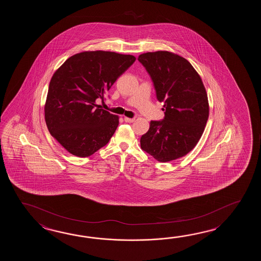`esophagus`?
I'll use <instances>...</instances> for the list:
<instances>
[{
  "mask_svg": "<svg viewBox=\"0 0 261 261\" xmlns=\"http://www.w3.org/2000/svg\"><path fill=\"white\" fill-rule=\"evenodd\" d=\"M124 120H125L126 122L132 123L135 120V118H134V117H133V118H129V117H124Z\"/></svg>",
  "mask_w": 261,
  "mask_h": 261,
  "instance_id": "esophagus-1",
  "label": "esophagus"
}]
</instances>
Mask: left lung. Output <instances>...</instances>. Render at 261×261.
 Returning a JSON list of instances; mask_svg holds the SVG:
<instances>
[{"instance_id":"obj_1","label":"left lung","mask_w":261,"mask_h":261,"mask_svg":"<svg viewBox=\"0 0 261 261\" xmlns=\"http://www.w3.org/2000/svg\"><path fill=\"white\" fill-rule=\"evenodd\" d=\"M154 84L165 117L151 121L141 148L156 161L168 162L187 155L204 132L209 117L205 88L189 61L169 51L139 56Z\"/></svg>"}]
</instances>
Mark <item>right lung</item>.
<instances>
[{
	"instance_id": "obj_1",
	"label": "right lung",
	"mask_w": 261,
	"mask_h": 261,
	"mask_svg": "<svg viewBox=\"0 0 261 261\" xmlns=\"http://www.w3.org/2000/svg\"><path fill=\"white\" fill-rule=\"evenodd\" d=\"M136 58L110 51H85L70 57L50 80L44 119L50 134L71 154L86 158L108 144L118 117L96 100Z\"/></svg>"
}]
</instances>
